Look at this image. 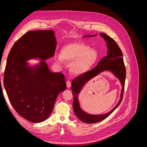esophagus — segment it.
Masks as SVG:
<instances>
[{
  "instance_id": "1",
  "label": "esophagus",
  "mask_w": 147,
  "mask_h": 147,
  "mask_svg": "<svg viewBox=\"0 0 147 147\" xmlns=\"http://www.w3.org/2000/svg\"><path fill=\"white\" fill-rule=\"evenodd\" d=\"M67 84V88H70L71 87V82H69V81H67L66 83Z\"/></svg>"
}]
</instances>
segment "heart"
<instances>
[{
	"label": "heart",
	"mask_w": 147,
	"mask_h": 147,
	"mask_svg": "<svg viewBox=\"0 0 147 147\" xmlns=\"http://www.w3.org/2000/svg\"><path fill=\"white\" fill-rule=\"evenodd\" d=\"M99 53L94 48H90L87 44L82 42H74L62 47L61 55L55 54L57 63L63 64L64 61L70 63L71 74L80 76L87 72L96 63Z\"/></svg>",
	"instance_id": "b5f03b06"
}]
</instances>
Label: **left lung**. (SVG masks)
Wrapping results in <instances>:
<instances>
[{"mask_svg": "<svg viewBox=\"0 0 147 147\" xmlns=\"http://www.w3.org/2000/svg\"><path fill=\"white\" fill-rule=\"evenodd\" d=\"M99 35L104 39L107 47L108 51L107 56L100 61L98 64L92 70L86 72L80 76L75 78L72 82V94L74 96L73 109L76 117L83 123H96L105 119L116 109L121 103L123 99V96L124 89V83L126 79V68L124 66L123 58V53L118 44L113 38L104 33H100ZM96 35H84L83 37H92ZM104 71H109L118 78L121 83L122 88L120 93V100L115 107L109 113L104 114L91 115L83 111L80 107L78 100L79 94L85 84L91 79Z\"/></svg>", "mask_w": 147, "mask_h": 147, "instance_id": "8db88e82", "label": "left lung"}]
</instances>
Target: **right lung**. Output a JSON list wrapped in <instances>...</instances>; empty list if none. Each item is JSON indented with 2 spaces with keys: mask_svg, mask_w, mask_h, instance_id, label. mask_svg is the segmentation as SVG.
I'll return each instance as SVG.
<instances>
[{
  "mask_svg": "<svg viewBox=\"0 0 147 147\" xmlns=\"http://www.w3.org/2000/svg\"><path fill=\"white\" fill-rule=\"evenodd\" d=\"M55 34L52 29L29 31L7 57L3 84L8 97L16 112L32 123L50 117L57 96L66 89L64 75L51 72L45 62L55 54ZM31 59L40 61L32 65L27 62Z\"/></svg>",
  "mask_w": 147,
  "mask_h": 147,
  "instance_id": "obj_1",
  "label": "right lung"
}]
</instances>
